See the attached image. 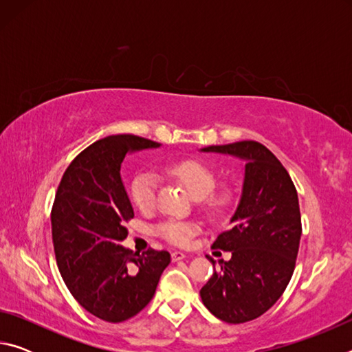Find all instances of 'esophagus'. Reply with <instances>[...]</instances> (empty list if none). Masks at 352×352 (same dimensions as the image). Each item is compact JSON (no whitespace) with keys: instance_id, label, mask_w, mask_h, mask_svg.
<instances>
[{"instance_id":"esophagus-1","label":"esophagus","mask_w":352,"mask_h":352,"mask_svg":"<svg viewBox=\"0 0 352 352\" xmlns=\"http://www.w3.org/2000/svg\"><path fill=\"white\" fill-rule=\"evenodd\" d=\"M186 258V254H184L183 252H172V261L177 262V261H182Z\"/></svg>"}]
</instances>
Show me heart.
<instances>
[{
  "label": "heart",
  "instance_id": "obj_1",
  "mask_svg": "<svg viewBox=\"0 0 352 352\" xmlns=\"http://www.w3.org/2000/svg\"><path fill=\"white\" fill-rule=\"evenodd\" d=\"M166 172L184 184L195 199H201L208 212L219 214L228 205L230 194L226 190H212L216 188V175L206 164L195 160H182L166 166ZM158 188L160 180L153 170H142L133 178L130 194L142 212L152 211L157 206ZM157 233L174 245H188L189 241L199 233V225L170 219L158 225Z\"/></svg>",
  "mask_w": 352,
  "mask_h": 352
}]
</instances>
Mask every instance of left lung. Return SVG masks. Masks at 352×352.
Returning a JSON list of instances; mask_svg holds the SVG:
<instances>
[{
	"label": "left lung",
	"instance_id": "8db88e82",
	"mask_svg": "<svg viewBox=\"0 0 352 352\" xmlns=\"http://www.w3.org/2000/svg\"><path fill=\"white\" fill-rule=\"evenodd\" d=\"M201 152L228 153L245 162L231 228L212 243V248L231 252V259L220 262L200 290L214 317L245 323L269 311L294 275L301 237L298 194L281 162L258 141L210 146Z\"/></svg>",
	"mask_w": 352,
	"mask_h": 352
}]
</instances>
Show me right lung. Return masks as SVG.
<instances>
[{"label":"right lung","instance_id":"1","mask_svg":"<svg viewBox=\"0 0 352 352\" xmlns=\"http://www.w3.org/2000/svg\"><path fill=\"white\" fill-rule=\"evenodd\" d=\"M160 146L135 135L107 136L77 155L57 188L51 225L58 270L76 301L109 323L141 312L170 262L164 250L140 254L121 245L135 216L121 164L130 152Z\"/></svg>","mask_w":352,"mask_h":352}]
</instances>
